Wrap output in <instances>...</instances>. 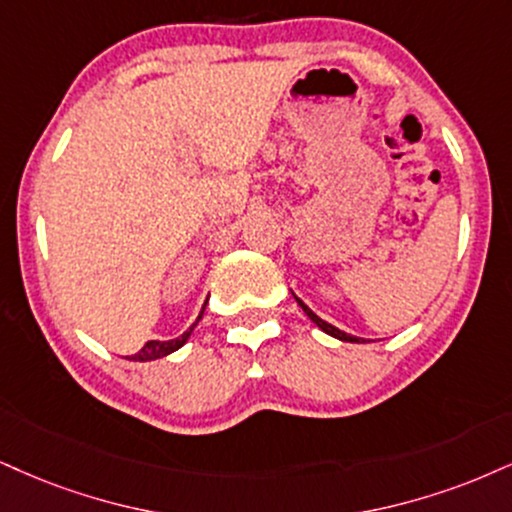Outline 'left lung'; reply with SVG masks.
Returning <instances> with one entry per match:
<instances>
[{
	"label": "left lung",
	"instance_id": "8db88e82",
	"mask_svg": "<svg viewBox=\"0 0 512 512\" xmlns=\"http://www.w3.org/2000/svg\"><path fill=\"white\" fill-rule=\"evenodd\" d=\"M294 294V292H292ZM294 299H296V304H299L301 308H304V313L308 315V318H311L313 320V323L315 325H318L320 327V330H323L325 334H330V337H334V339H339V342H351V344H361V337H353V334H346V332H342V330H339V327H334V325H330V323H325V320L323 318H318V315H315L313 311H311V308H308L306 304H304V301H301L299 299V296H296L294 294Z\"/></svg>",
	"mask_w": 512,
	"mask_h": 512
}]
</instances>
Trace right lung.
<instances>
[{
    "label": "right lung",
    "instance_id": "obj_1",
    "mask_svg": "<svg viewBox=\"0 0 512 512\" xmlns=\"http://www.w3.org/2000/svg\"><path fill=\"white\" fill-rule=\"evenodd\" d=\"M204 311H206V304H204V308H201L199 318L194 320L192 327H189V330H187L185 334H180V337H175V339H168V342H159V339H151V342L144 344L142 349L135 353V356H130V361H140V363H144V361H156V358H163V356H168V353L178 351L180 346L187 344L189 334H192L194 327L199 325V320H201V315H204Z\"/></svg>",
    "mask_w": 512,
    "mask_h": 512
}]
</instances>
